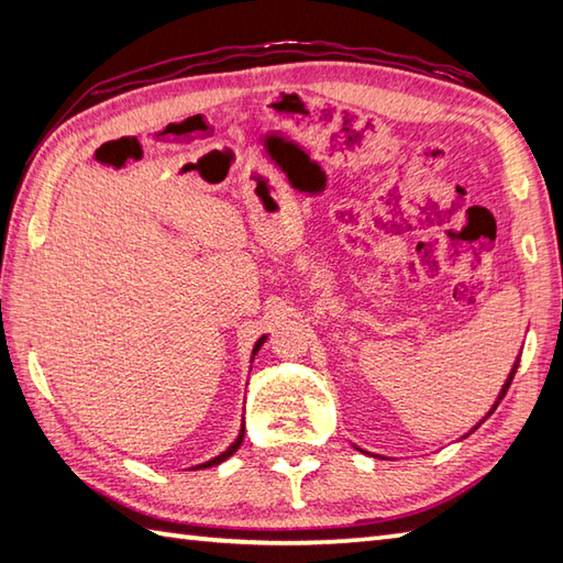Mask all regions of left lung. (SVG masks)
<instances>
[{"instance_id":"1","label":"left lung","mask_w":563,"mask_h":563,"mask_svg":"<svg viewBox=\"0 0 563 563\" xmlns=\"http://www.w3.org/2000/svg\"><path fill=\"white\" fill-rule=\"evenodd\" d=\"M518 363H520V357H518V361L516 363H512V367H510V373H508V377H506V382H504V387H500V391H498V397H496V401H494V406H492V409H488V413L482 418V421L479 423H476L472 430H470V433H474V430L476 428H479L484 421H486V418L488 416H492L494 411H496V406L500 404V399H504L506 397V391H508V387H510V382H512V375H516V369H518ZM470 433H466V435H470ZM466 435H462V438H466ZM357 450H361V448H357ZM361 452H365V450H361ZM365 454H369V452H365ZM373 457H377V454H373Z\"/></svg>"}]
</instances>
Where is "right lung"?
I'll return each instance as SVG.
<instances>
[{
	"label": "right lung",
	"instance_id": "1",
	"mask_svg": "<svg viewBox=\"0 0 563 563\" xmlns=\"http://www.w3.org/2000/svg\"><path fill=\"white\" fill-rule=\"evenodd\" d=\"M266 339H268V333H263V336L254 343V351H251V361H254V355L261 351V345L266 343ZM242 440H244V423H242V428H239V435H236V440L232 442L230 448H227L224 452H220L218 457H212V460H208V462H202V464H196L194 470H208V466H214V464H220V462H224V460H230L232 454L239 450V445H242Z\"/></svg>",
	"mask_w": 563,
	"mask_h": 563
}]
</instances>
